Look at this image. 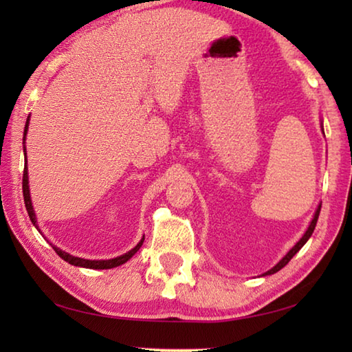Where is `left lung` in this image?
Instances as JSON below:
<instances>
[{"instance_id": "obj_1", "label": "left lung", "mask_w": 352, "mask_h": 352, "mask_svg": "<svg viewBox=\"0 0 352 352\" xmlns=\"http://www.w3.org/2000/svg\"><path fill=\"white\" fill-rule=\"evenodd\" d=\"M321 132H323V135H324V130H323V121H321ZM320 210H321V205H318V208L317 210H315V214H314V219H312V222L309 223V226H307V230H306V233L302 234V237L300 241H298L294 247H292L289 252H287V254L284 256V258L278 262V264L275 265V267H272L270 270H267L265 273H262V276H267V275H273V273H276V272H279L283 269L284 265H287L289 264V261L294 258V256L300 252V250L302 248V245H305V243L309 241V237L312 236V233H314V230H315V225H317V220H318V216H320Z\"/></svg>"}]
</instances>
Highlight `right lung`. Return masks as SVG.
<instances>
[{"mask_svg": "<svg viewBox=\"0 0 352 352\" xmlns=\"http://www.w3.org/2000/svg\"><path fill=\"white\" fill-rule=\"evenodd\" d=\"M28 129H29V116L26 119V126H25V135H23V151H25V172H23V197H25V205H26V211L29 214V219H31V222L34 223L35 228L38 230V225H37V217H35V211H34V206H32V200H31V192H29V177H28V160H26V135H28ZM40 231V230H38ZM41 233V231H40ZM142 242H144V237H141V241L136 243V245L130 250V252L124 253L121 256H118V258H113V259H83V258H77V256L69 254L67 252H63L56 245H52V248L56 250V253L60 256L63 261H67L68 264L71 265H76V267H83V269H94V270H107V269H115L118 265H122L126 264V262L132 258V256L138 252L141 248Z\"/></svg>", "mask_w": 352, "mask_h": 352, "instance_id": "right-lung-1", "label": "right lung"}]
</instances>
